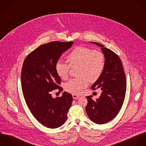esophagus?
<instances>
[{"instance_id": "34e87169", "label": "esophagus", "mask_w": 146, "mask_h": 146, "mask_svg": "<svg viewBox=\"0 0 146 146\" xmlns=\"http://www.w3.org/2000/svg\"><path fill=\"white\" fill-rule=\"evenodd\" d=\"M72 96H73V98L74 100H76V99H78L80 98V96L77 95V94H72Z\"/></svg>"}]
</instances>
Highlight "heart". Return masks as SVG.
<instances>
[{
  "label": "heart",
  "mask_w": 146,
  "mask_h": 146,
  "mask_svg": "<svg viewBox=\"0 0 146 146\" xmlns=\"http://www.w3.org/2000/svg\"><path fill=\"white\" fill-rule=\"evenodd\" d=\"M68 64L57 61L55 70L57 75L62 80L68 78L70 69L77 66L78 77L70 79L64 85L65 91L79 94L88 85L89 80L93 82L101 76L105 65L104 54L98 50H92L85 46H77L67 55Z\"/></svg>",
  "instance_id": "heart-1"
}]
</instances>
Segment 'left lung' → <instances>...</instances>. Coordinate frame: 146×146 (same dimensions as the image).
Listing matches in <instances>:
<instances>
[{
	"mask_svg": "<svg viewBox=\"0 0 146 146\" xmlns=\"http://www.w3.org/2000/svg\"><path fill=\"white\" fill-rule=\"evenodd\" d=\"M92 42L101 48L105 65L101 76L91 87L93 90L101 88L102 94L96 101L92 96L86 97V111L93 122L101 125L111 121L119 112L125 98L126 78L119 56L103 45Z\"/></svg>",
	"mask_w": 146,
	"mask_h": 146,
	"instance_id": "1",
	"label": "left lung"
}]
</instances>
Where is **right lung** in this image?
<instances>
[{"instance_id": "right-lung-1", "label": "right lung", "mask_w": 146, "mask_h": 146, "mask_svg": "<svg viewBox=\"0 0 146 146\" xmlns=\"http://www.w3.org/2000/svg\"><path fill=\"white\" fill-rule=\"evenodd\" d=\"M73 44L52 41L41 45L26 57L23 64L21 84L25 102L34 117L46 127L62 126L72 105L70 93L64 92L61 97L53 98L50 92L62 91L55 64Z\"/></svg>"}]
</instances>
